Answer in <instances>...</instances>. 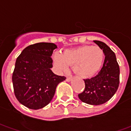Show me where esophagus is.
Returning a JSON list of instances; mask_svg holds the SVG:
<instances>
[{"mask_svg": "<svg viewBox=\"0 0 131 131\" xmlns=\"http://www.w3.org/2000/svg\"><path fill=\"white\" fill-rule=\"evenodd\" d=\"M71 80V77H67V79H66V81H70Z\"/></svg>", "mask_w": 131, "mask_h": 131, "instance_id": "1", "label": "esophagus"}]
</instances>
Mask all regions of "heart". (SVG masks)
I'll return each mask as SVG.
<instances>
[{"instance_id":"1","label":"heart","mask_w":131,"mask_h":131,"mask_svg":"<svg viewBox=\"0 0 131 131\" xmlns=\"http://www.w3.org/2000/svg\"><path fill=\"white\" fill-rule=\"evenodd\" d=\"M104 53L97 46H79L65 50L62 54L55 52L52 61L55 68L60 72L67 71L69 65L74 66V73L82 78H89L100 69L104 61Z\"/></svg>"}]
</instances>
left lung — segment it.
Masks as SVG:
<instances>
[{
	"label": "left lung",
	"mask_w": 131,
	"mask_h": 131,
	"mask_svg": "<svg viewBox=\"0 0 131 131\" xmlns=\"http://www.w3.org/2000/svg\"><path fill=\"white\" fill-rule=\"evenodd\" d=\"M93 41L104 51V64L95 77L84 79L85 89L79 97L86 104L99 105L110 100L117 91L120 69L115 53L110 47L100 40Z\"/></svg>",
	"instance_id": "left-lung-1"
}]
</instances>
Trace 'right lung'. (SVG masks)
Segmentation results:
<instances>
[{
	"label": "right lung",
	"mask_w": 131,
	"mask_h": 131,
	"mask_svg": "<svg viewBox=\"0 0 131 131\" xmlns=\"http://www.w3.org/2000/svg\"><path fill=\"white\" fill-rule=\"evenodd\" d=\"M57 46L38 43L24 48L17 58L13 74L16 98L31 110L46 107L53 97L57 85L65 77L54 74L51 56Z\"/></svg>",
	"instance_id": "right-lung-1"
}]
</instances>
